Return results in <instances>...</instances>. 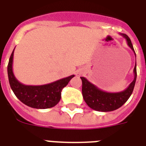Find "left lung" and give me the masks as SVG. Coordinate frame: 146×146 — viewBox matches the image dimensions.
Segmentation results:
<instances>
[{"label": "left lung", "mask_w": 146, "mask_h": 146, "mask_svg": "<svg viewBox=\"0 0 146 146\" xmlns=\"http://www.w3.org/2000/svg\"><path fill=\"white\" fill-rule=\"evenodd\" d=\"M127 40L128 46L133 50L131 40L126 34H120ZM136 55V53H135ZM134 79L127 89L119 92H108L98 89L96 86L91 83L86 78L80 77L82 82V93L84 101L88 106L95 111L108 112L117 110L122 106L133 93L136 80V61L133 69Z\"/></svg>", "instance_id": "8db88e82"}]
</instances>
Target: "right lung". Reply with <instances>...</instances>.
<instances>
[{
  "mask_svg": "<svg viewBox=\"0 0 146 146\" xmlns=\"http://www.w3.org/2000/svg\"><path fill=\"white\" fill-rule=\"evenodd\" d=\"M13 52L7 66L8 79L11 89L17 98L27 106L36 109H46L55 106L61 98V91L74 75L42 86H27L19 82L13 72Z\"/></svg>",
  "mask_w": 146,
  "mask_h": 146,
  "instance_id": "1",
  "label": "right lung"
}]
</instances>
